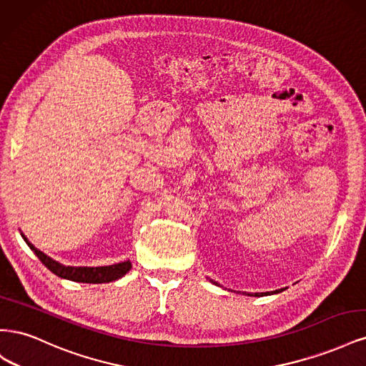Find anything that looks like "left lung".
I'll list each match as a JSON object with an SVG mask.
<instances>
[{
	"label": "left lung",
	"mask_w": 366,
	"mask_h": 366,
	"mask_svg": "<svg viewBox=\"0 0 366 366\" xmlns=\"http://www.w3.org/2000/svg\"><path fill=\"white\" fill-rule=\"evenodd\" d=\"M210 282H214L215 285H218V282H215V281H212V280H210ZM273 293H280V290H276V292H273ZM264 295H270L269 292L267 293H254V296H264Z\"/></svg>",
	"instance_id": "8db88e82"
}]
</instances>
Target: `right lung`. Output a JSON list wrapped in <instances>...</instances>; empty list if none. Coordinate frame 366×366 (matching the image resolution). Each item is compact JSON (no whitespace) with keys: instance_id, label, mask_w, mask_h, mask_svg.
<instances>
[{"instance_id":"right-lung-1","label":"right lung","mask_w":366,"mask_h":366,"mask_svg":"<svg viewBox=\"0 0 366 366\" xmlns=\"http://www.w3.org/2000/svg\"><path fill=\"white\" fill-rule=\"evenodd\" d=\"M21 237L24 238V241L27 242V246L35 252L36 257L39 258V261L46 265V267L54 273L59 278L64 280H70L74 282H86V284H102V282H112L116 281L122 276L127 274L131 269V261H124V262H117L113 265H102V267H71V265H64L58 261L51 259L50 257H47L46 253L38 250L31 242L21 234Z\"/></svg>"}]
</instances>
